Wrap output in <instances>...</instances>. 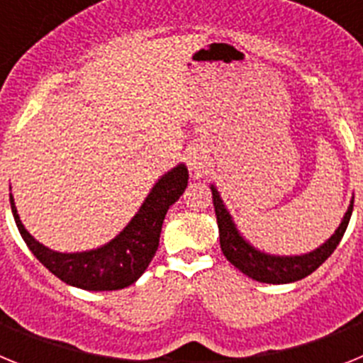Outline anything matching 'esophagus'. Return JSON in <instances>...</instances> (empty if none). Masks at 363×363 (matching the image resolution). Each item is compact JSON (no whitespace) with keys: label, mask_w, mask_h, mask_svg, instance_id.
I'll list each match as a JSON object with an SVG mask.
<instances>
[{"label":"esophagus","mask_w":363,"mask_h":363,"mask_svg":"<svg viewBox=\"0 0 363 363\" xmlns=\"http://www.w3.org/2000/svg\"><path fill=\"white\" fill-rule=\"evenodd\" d=\"M185 162H187L192 178H200L207 171V154L201 147H194V149L189 150L187 156H185Z\"/></svg>","instance_id":"1"}]
</instances>
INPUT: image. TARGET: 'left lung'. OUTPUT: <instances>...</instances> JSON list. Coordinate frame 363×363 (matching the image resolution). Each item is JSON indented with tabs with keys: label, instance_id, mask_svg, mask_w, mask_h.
<instances>
[{
	"label": "left lung",
	"instance_id": "left-lung-1",
	"mask_svg": "<svg viewBox=\"0 0 363 363\" xmlns=\"http://www.w3.org/2000/svg\"><path fill=\"white\" fill-rule=\"evenodd\" d=\"M209 187L213 192L214 213H216L218 230H220L221 252L245 277L262 281V284H293V281L301 280V278L309 277L311 272L316 271L338 247L340 240H342L349 225L352 203H354V196H352L344 218L340 221L338 229L331 234V238H327L316 249L309 252H301V255H272V252H265L252 245L243 236L230 211L227 209L225 201L221 198L216 185L211 184Z\"/></svg>",
	"mask_w": 363,
	"mask_h": 363
}]
</instances>
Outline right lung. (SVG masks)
Instances as JSON below:
<instances>
[{
	"label": "right lung",
	"mask_w": 363,
	"mask_h": 363,
	"mask_svg": "<svg viewBox=\"0 0 363 363\" xmlns=\"http://www.w3.org/2000/svg\"><path fill=\"white\" fill-rule=\"evenodd\" d=\"M189 182L185 163L160 176L138 213L104 245L79 252H60L38 242L21 223L14 196L11 209L21 238L45 267L65 284L85 291H118L133 285L149 267L158 249L163 220L172 203L184 194Z\"/></svg>",
	"instance_id": "obj_1"
}]
</instances>
